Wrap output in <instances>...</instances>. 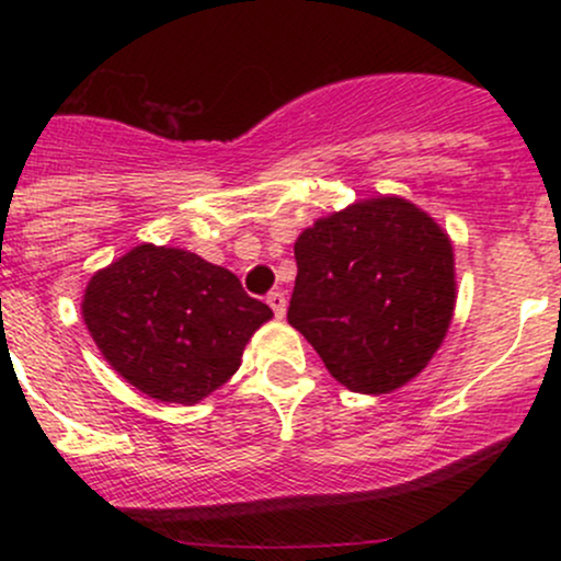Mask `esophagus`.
<instances>
[{"label":"esophagus","instance_id":"34e87169","mask_svg":"<svg viewBox=\"0 0 561 561\" xmlns=\"http://www.w3.org/2000/svg\"><path fill=\"white\" fill-rule=\"evenodd\" d=\"M266 302H268V306H272V311H274L276 319H285V313H287V298H285V295H282V293H268Z\"/></svg>","mask_w":561,"mask_h":561}]
</instances>
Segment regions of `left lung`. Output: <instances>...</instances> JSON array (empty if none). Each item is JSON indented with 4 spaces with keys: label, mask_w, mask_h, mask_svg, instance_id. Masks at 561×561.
Here are the masks:
<instances>
[{
    "label": "left lung",
    "mask_w": 561,
    "mask_h": 561,
    "mask_svg": "<svg viewBox=\"0 0 561 561\" xmlns=\"http://www.w3.org/2000/svg\"><path fill=\"white\" fill-rule=\"evenodd\" d=\"M287 321L347 390L385 396L414 379L456 306L454 244L403 197L319 218L295 242Z\"/></svg>",
    "instance_id": "obj_1"
}]
</instances>
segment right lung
Segmentation results:
<instances>
[{
  "mask_svg": "<svg viewBox=\"0 0 561 561\" xmlns=\"http://www.w3.org/2000/svg\"><path fill=\"white\" fill-rule=\"evenodd\" d=\"M81 313L128 385L182 405L221 388L253 332L274 317L229 268L165 244H139L96 272Z\"/></svg>",
  "mask_w": 561,
  "mask_h": 561,
  "instance_id": "add662e5",
  "label": "right lung"
}]
</instances>
